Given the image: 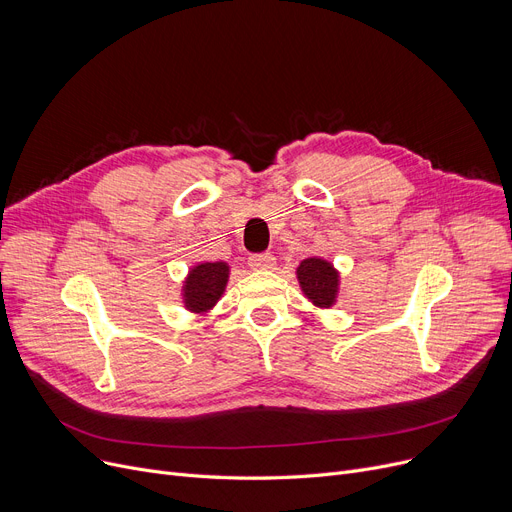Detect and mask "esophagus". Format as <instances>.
Returning <instances> with one entry per match:
<instances>
[{"label": "esophagus", "mask_w": 512, "mask_h": 512, "mask_svg": "<svg viewBox=\"0 0 512 512\" xmlns=\"http://www.w3.org/2000/svg\"><path fill=\"white\" fill-rule=\"evenodd\" d=\"M249 265L251 270H272L276 265V259L272 253H253L249 257Z\"/></svg>", "instance_id": "esophagus-1"}]
</instances>
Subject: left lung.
<instances>
[{
  "label": "left lung",
  "mask_w": 512,
  "mask_h": 512,
  "mask_svg": "<svg viewBox=\"0 0 512 512\" xmlns=\"http://www.w3.org/2000/svg\"><path fill=\"white\" fill-rule=\"evenodd\" d=\"M297 278L305 297L315 307H332L338 294V272L326 259H305L297 267Z\"/></svg>",
  "instance_id": "1"
}]
</instances>
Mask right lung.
I'll list each match as a JSON object with an SVG mask.
<instances>
[{"instance_id":"obj_1","label":"right lung","mask_w":512,"mask_h":512,"mask_svg":"<svg viewBox=\"0 0 512 512\" xmlns=\"http://www.w3.org/2000/svg\"><path fill=\"white\" fill-rule=\"evenodd\" d=\"M228 272L230 267L224 261H215V263L207 261V263L195 265L193 270L188 272V278L182 286L184 307L195 313L209 311L224 294Z\"/></svg>"}]
</instances>
